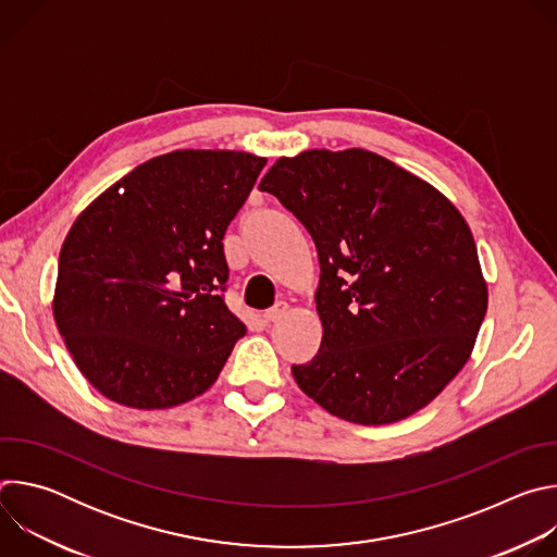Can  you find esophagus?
<instances>
[{"label": "esophagus", "mask_w": 557, "mask_h": 557, "mask_svg": "<svg viewBox=\"0 0 557 557\" xmlns=\"http://www.w3.org/2000/svg\"><path fill=\"white\" fill-rule=\"evenodd\" d=\"M288 312V304L286 301H277L273 308H269L267 312H264V322H277V320H282V317Z\"/></svg>", "instance_id": "obj_1"}]
</instances>
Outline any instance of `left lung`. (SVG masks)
<instances>
[{
	"label": "left lung",
	"mask_w": 557,
	"mask_h": 557,
	"mask_svg": "<svg viewBox=\"0 0 557 557\" xmlns=\"http://www.w3.org/2000/svg\"><path fill=\"white\" fill-rule=\"evenodd\" d=\"M306 226L320 256L324 326L304 394L359 425L423 410L467 363L487 282L460 211L387 158L350 147L282 156L260 183Z\"/></svg>",
	"instance_id": "left-lung-1"
}]
</instances>
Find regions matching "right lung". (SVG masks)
<instances>
[{"instance_id":"add662e5","label":"right lung","mask_w":557,"mask_h":557,"mask_svg":"<svg viewBox=\"0 0 557 557\" xmlns=\"http://www.w3.org/2000/svg\"><path fill=\"white\" fill-rule=\"evenodd\" d=\"M264 165L249 151L176 149L78 213L59 253L52 314L106 399L168 410L215 383L247 333L220 295L222 237Z\"/></svg>"}]
</instances>
